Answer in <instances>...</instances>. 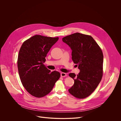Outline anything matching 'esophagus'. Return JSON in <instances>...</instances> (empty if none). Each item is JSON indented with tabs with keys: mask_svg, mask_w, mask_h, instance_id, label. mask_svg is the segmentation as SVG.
<instances>
[{
	"mask_svg": "<svg viewBox=\"0 0 121 121\" xmlns=\"http://www.w3.org/2000/svg\"><path fill=\"white\" fill-rule=\"evenodd\" d=\"M61 76L62 77H66V74L65 73H64V72H62L61 73Z\"/></svg>",
	"mask_w": 121,
	"mask_h": 121,
	"instance_id": "1",
	"label": "esophagus"
}]
</instances>
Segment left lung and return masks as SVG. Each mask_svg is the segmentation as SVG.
I'll return each instance as SVG.
<instances>
[{
  "label": "left lung",
  "instance_id": "left-lung-1",
  "mask_svg": "<svg viewBox=\"0 0 121 121\" xmlns=\"http://www.w3.org/2000/svg\"><path fill=\"white\" fill-rule=\"evenodd\" d=\"M72 50V59L80 71L77 76L70 73L74 84L68 90L78 99L89 96L96 89L103 76V55L102 50L90 35L78 32L62 38Z\"/></svg>",
  "mask_w": 121,
  "mask_h": 121
}]
</instances>
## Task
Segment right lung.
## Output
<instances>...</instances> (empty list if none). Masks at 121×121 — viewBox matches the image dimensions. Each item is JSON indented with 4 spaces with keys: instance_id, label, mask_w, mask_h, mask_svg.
Masks as SVG:
<instances>
[{
    "instance_id": "right-lung-1",
    "label": "right lung",
    "mask_w": 121,
    "mask_h": 121,
    "mask_svg": "<svg viewBox=\"0 0 121 121\" xmlns=\"http://www.w3.org/2000/svg\"><path fill=\"white\" fill-rule=\"evenodd\" d=\"M58 39L35 35L24 41L20 48L17 61L20 78L24 88L34 97L49 94L60 77L59 72H51L43 64Z\"/></svg>"
}]
</instances>
